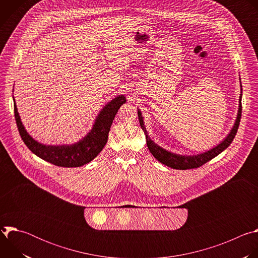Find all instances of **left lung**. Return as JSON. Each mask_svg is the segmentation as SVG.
<instances>
[{"label": "left lung", "mask_w": 258, "mask_h": 258, "mask_svg": "<svg viewBox=\"0 0 258 258\" xmlns=\"http://www.w3.org/2000/svg\"><path fill=\"white\" fill-rule=\"evenodd\" d=\"M241 93H242V86H241ZM241 99H242V94L240 95V99H239V109H238V114H237V118L236 121L233 125V128L231 130L230 134L220 142L217 146H215L214 148L200 153V154H196V155H180V154H176V153H172L170 151H167L165 149H163L162 147H160L159 145H157L156 143H154V141H152L150 139V137L148 136V132H147L145 124H144V120H143V116H142V112L141 110L138 109V116H139V120H140V124L142 130L144 131L145 135H146V141H147V147L150 150V152L152 153V155L162 164L171 167L173 169H191V168H197L200 167L201 165H203L204 163L208 162L209 160H211L212 158H214L215 156H217L218 154L222 153L224 150H226L228 147L231 145V143L233 142L239 124H240V119H241V113H242V105H241Z\"/></svg>", "instance_id": "8db88e82"}]
</instances>
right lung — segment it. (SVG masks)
Masks as SVG:
<instances>
[{"label":"right lung","mask_w":258,"mask_h":258,"mask_svg":"<svg viewBox=\"0 0 258 258\" xmlns=\"http://www.w3.org/2000/svg\"><path fill=\"white\" fill-rule=\"evenodd\" d=\"M125 102L123 95L108 102L96 117L92 130L82 140L70 145H44L35 141L22 124L15 100L14 113L21 139L33 154L57 166L79 167L91 162L102 151L118 109Z\"/></svg>","instance_id":"right-lung-1"}]
</instances>
